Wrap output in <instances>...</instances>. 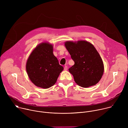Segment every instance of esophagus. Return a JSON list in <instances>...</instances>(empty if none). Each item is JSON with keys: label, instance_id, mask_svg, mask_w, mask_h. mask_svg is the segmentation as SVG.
Masks as SVG:
<instances>
[{"label": "esophagus", "instance_id": "obj_1", "mask_svg": "<svg viewBox=\"0 0 128 128\" xmlns=\"http://www.w3.org/2000/svg\"><path fill=\"white\" fill-rule=\"evenodd\" d=\"M67 69H68L67 66H64V70H65V71H66V70H67Z\"/></svg>", "mask_w": 128, "mask_h": 128}]
</instances>
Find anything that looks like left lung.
<instances>
[{
	"label": "left lung",
	"mask_w": 128,
	"mask_h": 128,
	"mask_svg": "<svg viewBox=\"0 0 128 128\" xmlns=\"http://www.w3.org/2000/svg\"><path fill=\"white\" fill-rule=\"evenodd\" d=\"M65 46L74 64L69 69L78 85L88 88L96 84L104 73L103 61L94 46L86 40L67 41Z\"/></svg>",
	"instance_id": "obj_1"
}]
</instances>
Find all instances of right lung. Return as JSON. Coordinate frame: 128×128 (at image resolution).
<instances>
[{"label": "right lung", "instance_id": "add662e5", "mask_svg": "<svg viewBox=\"0 0 128 128\" xmlns=\"http://www.w3.org/2000/svg\"><path fill=\"white\" fill-rule=\"evenodd\" d=\"M26 69L32 82L42 88L55 84L64 69L54 55L53 45L48 42H42L34 48L27 59Z\"/></svg>", "mask_w": 128, "mask_h": 128}]
</instances>
